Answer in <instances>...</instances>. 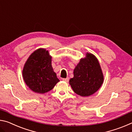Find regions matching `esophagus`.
Returning a JSON list of instances; mask_svg holds the SVG:
<instances>
[{
	"label": "esophagus",
	"instance_id": "esophagus-1",
	"mask_svg": "<svg viewBox=\"0 0 132 132\" xmlns=\"http://www.w3.org/2000/svg\"><path fill=\"white\" fill-rule=\"evenodd\" d=\"M62 80H63V81H64V82H68L69 80V77L63 78V79H62Z\"/></svg>",
	"mask_w": 132,
	"mask_h": 132
}]
</instances>
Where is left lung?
I'll return each instance as SVG.
<instances>
[{"mask_svg": "<svg viewBox=\"0 0 132 132\" xmlns=\"http://www.w3.org/2000/svg\"><path fill=\"white\" fill-rule=\"evenodd\" d=\"M74 77L69 81L71 88L77 94L87 97L101 87L104 76L98 60L87 53L84 59L80 60L74 70Z\"/></svg>", "mask_w": 132, "mask_h": 132, "instance_id": "1", "label": "left lung"}]
</instances>
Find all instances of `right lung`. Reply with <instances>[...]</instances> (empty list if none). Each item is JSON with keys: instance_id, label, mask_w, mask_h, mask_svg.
<instances>
[{"instance_id": "1", "label": "right lung", "mask_w": 132, "mask_h": 132, "mask_svg": "<svg viewBox=\"0 0 132 132\" xmlns=\"http://www.w3.org/2000/svg\"><path fill=\"white\" fill-rule=\"evenodd\" d=\"M51 58L48 51L38 49L30 56L24 64L23 70L24 81L35 93H47L59 81L53 71Z\"/></svg>"}]
</instances>
